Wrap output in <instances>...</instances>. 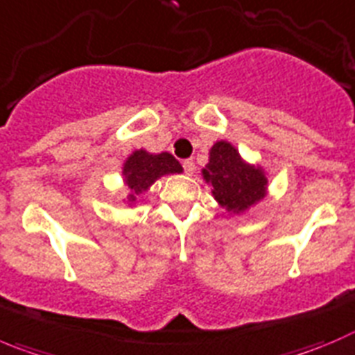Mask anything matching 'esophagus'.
<instances>
[{
    "instance_id": "obj_1",
    "label": "esophagus",
    "mask_w": 355,
    "mask_h": 355,
    "mask_svg": "<svg viewBox=\"0 0 355 355\" xmlns=\"http://www.w3.org/2000/svg\"><path fill=\"white\" fill-rule=\"evenodd\" d=\"M183 168L187 174H193L195 172V162L193 158H187V160H183Z\"/></svg>"
}]
</instances>
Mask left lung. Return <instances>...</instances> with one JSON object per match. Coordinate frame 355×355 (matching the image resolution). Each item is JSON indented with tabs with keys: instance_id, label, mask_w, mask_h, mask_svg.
<instances>
[{
	"instance_id": "left-lung-1",
	"label": "left lung",
	"mask_w": 355,
	"mask_h": 355,
	"mask_svg": "<svg viewBox=\"0 0 355 355\" xmlns=\"http://www.w3.org/2000/svg\"><path fill=\"white\" fill-rule=\"evenodd\" d=\"M202 175L212 187L218 204L234 214H242L266 195L268 180L263 168L242 160L228 141H218L211 148Z\"/></svg>"
}]
</instances>
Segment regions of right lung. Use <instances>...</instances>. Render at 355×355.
Returning a JSON list of instances; mask_svg holds the SVG:
<instances>
[{"label":"right lung","instance_id":"obj_1","mask_svg":"<svg viewBox=\"0 0 355 355\" xmlns=\"http://www.w3.org/2000/svg\"><path fill=\"white\" fill-rule=\"evenodd\" d=\"M123 181L129 190V204H134L141 193L148 190L158 178L165 174H180L183 167L171 153H148L136 150L123 164Z\"/></svg>","mask_w":355,"mask_h":355}]
</instances>
